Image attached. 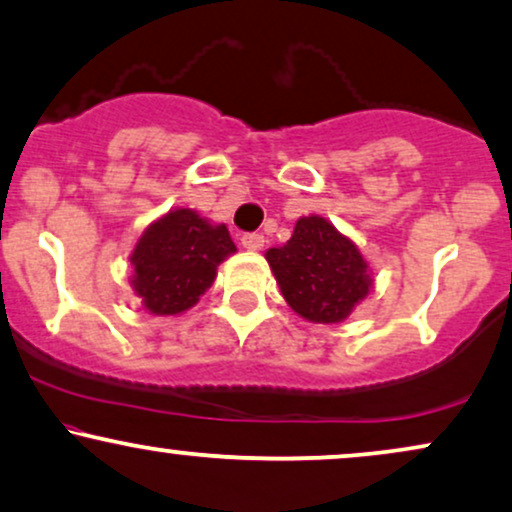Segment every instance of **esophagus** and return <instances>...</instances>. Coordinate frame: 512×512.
<instances>
[{"label":"esophagus","instance_id":"1","mask_svg":"<svg viewBox=\"0 0 512 512\" xmlns=\"http://www.w3.org/2000/svg\"><path fill=\"white\" fill-rule=\"evenodd\" d=\"M240 243H243L245 250L257 252V250L264 248V236H262V233H245V236L240 238Z\"/></svg>","mask_w":512,"mask_h":512}]
</instances>
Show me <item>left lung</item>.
Returning a JSON list of instances; mask_svg holds the SVG:
<instances>
[{
    "label": "left lung",
    "mask_w": 512,
    "mask_h": 512,
    "mask_svg": "<svg viewBox=\"0 0 512 512\" xmlns=\"http://www.w3.org/2000/svg\"><path fill=\"white\" fill-rule=\"evenodd\" d=\"M264 257L288 307L312 324L348 319L374 286L355 240L319 214L300 217L291 240L269 248Z\"/></svg>",
    "instance_id": "obj_1"
}]
</instances>
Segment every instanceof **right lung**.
<instances>
[{
  "instance_id": "obj_1",
  "label": "right lung",
  "mask_w": 512,
  "mask_h": 512,
  "mask_svg": "<svg viewBox=\"0 0 512 512\" xmlns=\"http://www.w3.org/2000/svg\"><path fill=\"white\" fill-rule=\"evenodd\" d=\"M236 252L226 224L176 207L152 221L131 252V288L150 315L174 317L197 305Z\"/></svg>"
}]
</instances>
